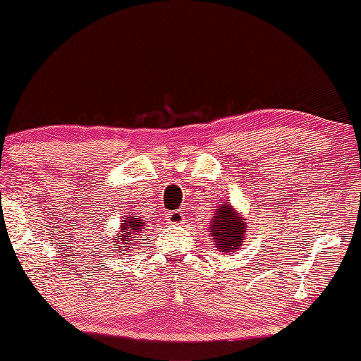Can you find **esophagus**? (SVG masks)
<instances>
[{"mask_svg": "<svg viewBox=\"0 0 361 361\" xmlns=\"http://www.w3.org/2000/svg\"><path fill=\"white\" fill-rule=\"evenodd\" d=\"M185 219L186 215L181 212V210H175V212H169L166 215V221L168 224H171V226H181V224H185Z\"/></svg>", "mask_w": 361, "mask_h": 361, "instance_id": "obj_1", "label": "esophagus"}]
</instances>
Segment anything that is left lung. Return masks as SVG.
Masks as SVG:
<instances>
[{
	"label": "left lung",
	"mask_w": 361,
	"mask_h": 361,
	"mask_svg": "<svg viewBox=\"0 0 361 361\" xmlns=\"http://www.w3.org/2000/svg\"><path fill=\"white\" fill-rule=\"evenodd\" d=\"M209 233L212 235L217 251L233 255L247 239L246 219L233 205L221 202L210 219Z\"/></svg>",
	"instance_id": "1"
}]
</instances>
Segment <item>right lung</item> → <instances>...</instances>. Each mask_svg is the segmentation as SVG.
I'll list each match as a JSON object with an SVG mask.
<instances>
[{
    "label": "right lung",
    "mask_w": 361,
    "mask_h": 361,
    "mask_svg": "<svg viewBox=\"0 0 361 361\" xmlns=\"http://www.w3.org/2000/svg\"><path fill=\"white\" fill-rule=\"evenodd\" d=\"M146 221L137 217V215H126L123 221L120 222V227L117 233L114 234V243L120 244L118 247H127L128 246H122V244H135L139 243V235H142V231H146ZM126 252V251H123Z\"/></svg>",
    "instance_id": "obj_1"
}]
</instances>
